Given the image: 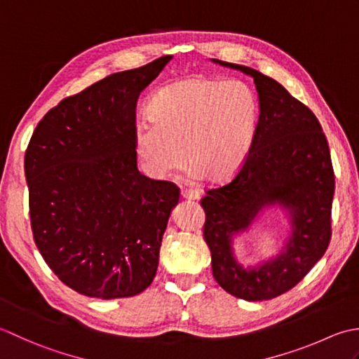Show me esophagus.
I'll return each mask as SVG.
<instances>
[{
    "label": "esophagus",
    "instance_id": "1",
    "mask_svg": "<svg viewBox=\"0 0 359 359\" xmlns=\"http://www.w3.org/2000/svg\"><path fill=\"white\" fill-rule=\"evenodd\" d=\"M181 196L184 200H200V192L198 190H194V189H182L181 190Z\"/></svg>",
    "mask_w": 359,
    "mask_h": 359
}]
</instances>
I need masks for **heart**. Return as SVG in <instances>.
Masks as SVG:
<instances>
[{
  "label": "heart",
  "instance_id": "heart-1",
  "mask_svg": "<svg viewBox=\"0 0 359 359\" xmlns=\"http://www.w3.org/2000/svg\"><path fill=\"white\" fill-rule=\"evenodd\" d=\"M149 118L136 123L133 147L142 170L165 178L187 163L192 175L226 181L245 164L257 127V100L237 80L192 77L151 97Z\"/></svg>",
  "mask_w": 359,
  "mask_h": 359
}]
</instances>
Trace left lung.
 <instances>
[{"mask_svg":"<svg viewBox=\"0 0 359 359\" xmlns=\"http://www.w3.org/2000/svg\"><path fill=\"white\" fill-rule=\"evenodd\" d=\"M212 62L254 79L260 111L245 164L228 184L208 190L201 200L212 273L229 294L268 301L301 282L330 243L334 194L330 150L316 116L279 82L243 65ZM274 207L289 217L290 236L274 258L245 269L235 257L231 240Z\"/></svg>","mask_w":359,"mask_h":359,"instance_id":"obj_1","label":"left lung"}]
</instances>
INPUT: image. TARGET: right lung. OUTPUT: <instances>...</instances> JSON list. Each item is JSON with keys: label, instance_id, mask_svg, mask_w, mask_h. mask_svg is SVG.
<instances>
[{"label": "right lung", "instance_id": "add662e5", "mask_svg": "<svg viewBox=\"0 0 359 359\" xmlns=\"http://www.w3.org/2000/svg\"><path fill=\"white\" fill-rule=\"evenodd\" d=\"M99 80L63 99L36 126L25 156L35 245L54 274L88 297L142 292L180 189L139 173L137 97L167 63Z\"/></svg>", "mask_w": 359, "mask_h": 359}]
</instances>
